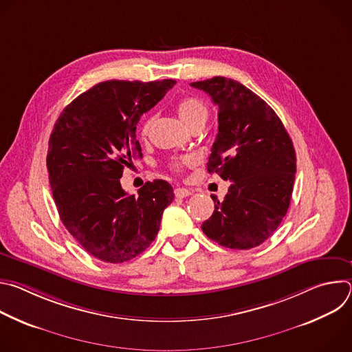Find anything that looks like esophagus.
I'll return each instance as SVG.
<instances>
[{"label": "esophagus", "mask_w": 352, "mask_h": 352, "mask_svg": "<svg viewBox=\"0 0 352 352\" xmlns=\"http://www.w3.org/2000/svg\"><path fill=\"white\" fill-rule=\"evenodd\" d=\"M189 195H192V192L189 190V189H185V188H177L175 189V196L177 197H186V196H189Z\"/></svg>", "instance_id": "34e87169"}]
</instances>
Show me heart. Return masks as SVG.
I'll list each match as a JSON object with an SVG mask.
<instances>
[{
	"mask_svg": "<svg viewBox=\"0 0 352 352\" xmlns=\"http://www.w3.org/2000/svg\"><path fill=\"white\" fill-rule=\"evenodd\" d=\"M177 110H178V116L179 118L184 121V124L186 126H193L197 122H206L208 120V114H209V110H208V106L205 104L204 100H200L197 97H185L182 98L181 102L178 103L177 106ZM153 117H146L140 125V135L142 136H146L150 131V128H152V124H153ZM193 163V160L190 157H184V159H179V160H175L173 162L171 167L174 170H181L182 167L185 166H190Z\"/></svg>",
	"mask_w": 352,
	"mask_h": 352,
	"instance_id": "heart-1",
	"label": "heart"
}]
</instances>
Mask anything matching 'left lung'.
Here are the masks:
<instances>
[{"label": "left lung", "mask_w": 352, "mask_h": 352, "mask_svg": "<svg viewBox=\"0 0 352 352\" xmlns=\"http://www.w3.org/2000/svg\"><path fill=\"white\" fill-rule=\"evenodd\" d=\"M219 106V133L209 173L231 185L202 231L221 246L250 249L263 243L287 214L296 173L292 140L281 120L242 83L224 76L192 82Z\"/></svg>", "instance_id": "8db88e82"}]
</instances>
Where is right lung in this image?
I'll use <instances>...</instances> for the list:
<instances>
[{
	"label": "right lung",
	"instance_id": "add662e5",
	"mask_svg": "<svg viewBox=\"0 0 352 352\" xmlns=\"http://www.w3.org/2000/svg\"><path fill=\"white\" fill-rule=\"evenodd\" d=\"M106 80L78 96L50 135L47 168L60 219L91 256L122 263L140 255L159 232L174 189L146 182L138 196L120 182L124 167L142 157L140 117L175 85Z\"/></svg>",
	"mask_w": 352,
	"mask_h": 352
}]
</instances>
